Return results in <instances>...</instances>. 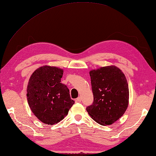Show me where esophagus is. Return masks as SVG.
<instances>
[{
    "label": "esophagus",
    "mask_w": 156,
    "mask_h": 156,
    "mask_svg": "<svg viewBox=\"0 0 156 156\" xmlns=\"http://www.w3.org/2000/svg\"><path fill=\"white\" fill-rule=\"evenodd\" d=\"M76 101H77V102H81V97H79L78 98H77V99H76Z\"/></svg>",
    "instance_id": "esophagus-1"
}]
</instances>
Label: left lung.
I'll return each instance as SVG.
<instances>
[{
	"label": "left lung",
	"mask_w": 156,
	"mask_h": 156,
	"mask_svg": "<svg viewBox=\"0 0 156 156\" xmlns=\"http://www.w3.org/2000/svg\"><path fill=\"white\" fill-rule=\"evenodd\" d=\"M93 103L87 107L91 118L101 126L112 125L129 104V87L122 71L114 65L89 71Z\"/></svg>",
	"instance_id": "8db88e82"
}]
</instances>
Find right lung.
I'll return each instance as SVG.
<instances>
[{
  "label": "right lung",
  "instance_id": "obj_1",
  "mask_svg": "<svg viewBox=\"0 0 156 156\" xmlns=\"http://www.w3.org/2000/svg\"><path fill=\"white\" fill-rule=\"evenodd\" d=\"M63 70L44 65L31 75L27 89V101L41 122L54 125L66 116L75 101L67 85L61 83Z\"/></svg>",
  "mask_w": 156,
  "mask_h": 156
}]
</instances>
